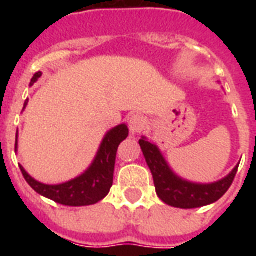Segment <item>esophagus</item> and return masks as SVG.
I'll return each instance as SVG.
<instances>
[{
	"instance_id": "obj_1",
	"label": "esophagus",
	"mask_w": 256,
	"mask_h": 256,
	"mask_svg": "<svg viewBox=\"0 0 256 256\" xmlns=\"http://www.w3.org/2000/svg\"><path fill=\"white\" fill-rule=\"evenodd\" d=\"M145 126H146V120L141 115H133L128 119V128H130V133L133 136L141 133L145 128Z\"/></svg>"
}]
</instances>
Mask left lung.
<instances>
[{
    "label": "left lung",
    "mask_w": 256,
    "mask_h": 256,
    "mask_svg": "<svg viewBox=\"0 0 256 256\" xmlns=\"http://www.w3.org/2000/svg\"><path fill=\"white\" fill-rule=\"evenodd\" d=\"M138 144L152 172L158 196L162 202L177 208H198L215 203L230 188L238 168L237 164L225 178L215 182H192L184 180L172 172L158 145L146 137H141Z\"/></svg>",
    "instance_id": "obj_1"
}]
</instances>
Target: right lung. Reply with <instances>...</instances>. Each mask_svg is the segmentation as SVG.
I'll return each mask as SVG.
<instances>
[{
  "label": "right lung",
  "instance_id": "obj_1",
  "mask_svg": "<svg viewBox=\"0 0 256 256\" xmlns=\"http://www.w3.org/2000/svg\"><path fill=\"white\" fill-rule=\"evenodd\" d=\"M42 72L34 74L30 86L36 84L38 78H41ZM28 104V100L24 102V110ZM128 128L126 123L118 124L106 132L101 141L98 150L94 159L80 176L70 180L67 182L58 185H48L36 181L26 172L24 167L20 166L23 177L36 193L53 202L70 207H82L98 203L110 193V189L114 182V170H115V159L119 144L123 140L128 138ZM16 150H18V133H16Z\"/></svg>",
  "mask_w": 256,
  "mask_h": 256
}]
</instances>
